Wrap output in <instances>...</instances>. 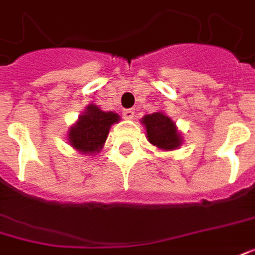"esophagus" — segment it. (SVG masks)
I'll return each instance as SVG.
<instances>
[{
    "mask_svg": "<svg viewBox=\"0 0 255 255\" xmlns=\"http://www.w3.org/2000/svg\"><path fill=\"white\" fill-rule=\"evenodd\" d=\"M123 116H124V119L131 120V119H134L135 110H132V109H127V110H124V112H123Z\"/></svg>",
    "mask_w": 255,
    "mask_h": 255,
    "instance_id": "esophagus-1",
    "label": "esophagus"
}]
</instances>
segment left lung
<instances>
[{"label":"left lung","instance_id":"obj_1","mask_svg":"<svg viewBox=\"0 0 255 255\" xmlns=\"http://www.w3.org/2000/svg\"><path fill=\"white\" fill-rule=\"evenodd\" d=\"M146 128L148 141L160 149H176L181 143L176 124L163 113L148 114L142 119Z\"/></svg>","mask_w":255,"mask_h":255}]
</instances>
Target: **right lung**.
Masks as SVG:
<instances>
[{
	"instance_id": "right-lung-1",
	"label": "right lung",
	"mask_w": 255,
	"mask_h": 255,
	"mask_svg": "<svg viewBox=\"0 0 255 255\" xmlns=\"http://www.w3.org/2000/svg\"><path fill=\"white\" fill-rule=\"evenodd\" d=\"M119 114L102 112L98 106L86 107L78 123L69 129V143L84 153H95L103 146L112 124L119 121Z\"/></svg>"
}]
</instances>
